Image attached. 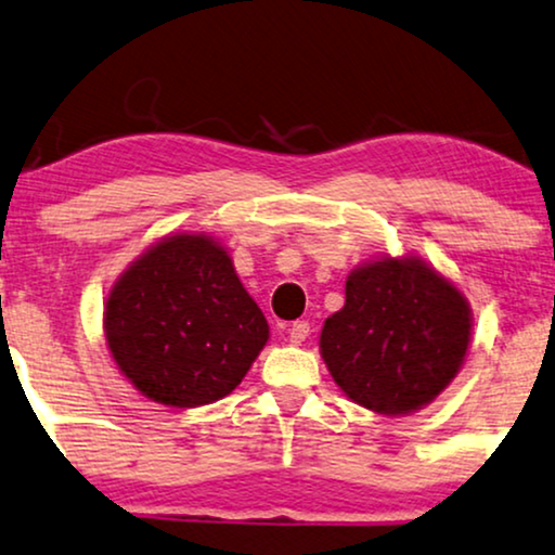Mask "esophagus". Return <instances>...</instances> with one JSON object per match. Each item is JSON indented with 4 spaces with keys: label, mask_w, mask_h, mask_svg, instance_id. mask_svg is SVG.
Listing matches in <instances>:
<instances>
[{
    "label": "esophagus",
    "mask_w": 555,
    "mask_h": 555,
    "mask_svg": "<svg viewBox=\"0 0 555 555\" xmlns=\"http://www.w3.org/2000/svg\"><path fill=\"white\" fill-rule=\"evenodd\" d=\"M307 335H310V322H307V320L292 322V327H289V340L294 343V346H301V343L307 340Z\"/></svg>",
    "instance_id": "obj_1"
}]
</instances>
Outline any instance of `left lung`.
<instances>
[{
	"mask_svg": "<svg viewBox=\"0 0 555 555\" xmlns=\"http://www.w3.org/2000/svg\"><path fill=\"white\" fill-rule=\"evenodd\" d=\"M466 294L420 256H376L346 279V305L320 333V356L350 402L387 417L423 410L472 346Z\"/></svg>",
	"mask_w": 555,
	"mask_h": 555,
	"instance_id": "obj_1",
	"label": "left lung"
}]
</instances>
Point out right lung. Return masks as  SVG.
<instances>
[{
  "label": "right lung",
  "instance_id": "add662e5",
  "mask_svg": "<svg viewBox=\"0 0 555 555\" xmlns=\"http://www.w3.org/2000/svg\"><path fill=\"white\" fill-rule=\"evenodd\" d=\"M104 338L140 395L192 410L243 382L269 343V322L225 245L184 230L145 248L109 286Z\"/></svg>",
  "mask_w": 555,
  "mask_h": 555
}]
</instances>
